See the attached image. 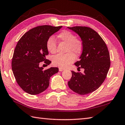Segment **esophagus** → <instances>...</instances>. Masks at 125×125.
Returning <instances> with one entry per match:
<instances>
[{
	"label": "esophagus",
	"mask_w": 125,
	"mask_h": 125,
	"mask_svg": "<svg viewBox=\"0 0 125 125\" xmlns=\"http://www.w3.org/2000/svg\"><path fill=\"white\" fill-rule=\"evenodd\" d=\"M63 70H64V68H61V67H60V68H59V71H60V72H62V71H63Z\"/></svg>",
	"instance_id": "34e87169"
}]
</instances>
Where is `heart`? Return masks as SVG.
<instances>
[{
  "instance_id": "heart-1",
  "label": "heart",
  "mask_w": 125,
  "mask_h": 125,
  "mask_svg": "<svg viewBox=\"0 0 125 125\" xmlns=\"http://www.w3.org/2000/svg\"><path fill=\"white\" fill-rule=\"evenodd\" d=\"M61 41L67 44L66 52L64 55H57L53 58V65L65 68L72 64L75 60V56H78L81 53L83 48L82 42L76 38L74 34L69 31H63L57 36ZM47 50L51 53H55L56 51V42L53 36H50L46 43Z\"/></svg>"
}]
</instances>
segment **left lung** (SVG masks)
I'll return each mask as SVG.
<instances>
[{"label": "left lung", "instance_id": "8db88e82", "mask_svg": "<svg viewBox=\"0 0 125 125\" xmlns=\"http://www.w3.org/2000/svg\"><path fill=\"white\" fill-rule=\"evenodd\" d=\"M80 36L83 48L80 60L75 63L78 69L83 68L84 73L72 71L69 87L80 95L93 92L106 78L111 65L108 48L96 31L87 26L68 27Z\"/></svg>", "mask_w": 125, "mask_h": 125}]
</instances>
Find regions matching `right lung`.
Returning <instances> with one entry per match:
<instances>
[{"instance_id":"right-lung-1","label":"right lung","mask_w":125,"mask_h":125,"mask_svg":"<svg viewBox=\"0 0 125 125\" xmlns=\"http://www.w3.org/2000/svg\"><path fill=\"white\" fill-rule=\"evenodd\" d=\"M62 28L41 25L36 26L24 34L17 43L12 60V69L18 84L24 92L37 95L44 91L49 85L51 76L58 72V68L51 67L43 70L39 64L44 62L49 54L46 46L48 38Z\"/></svg>"}]
</instances>
